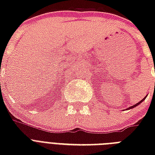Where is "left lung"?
<instances>
[{
    "label": "left lung",
    "instance_id": "obj_1",
    "mask_svg": "<svg viewBox=\"0 0 155 155\" xmlns=\"http://www.w3.org/2000/svg\"><path fill=\"white\" fill-rule=\"evenodd\" d=\"M146 97H144V98H143V100H142L141 101H139V102H138V103H137V104H134V105H133V106H131V107H130V108H128V109H131V108H135L136 106H137V105H138V104H139L142 103V102L143 101H144L145 99H146Z\"/></svg>",
    "mask_w": 155,
    "mask_h": 155
}]
</instances>
